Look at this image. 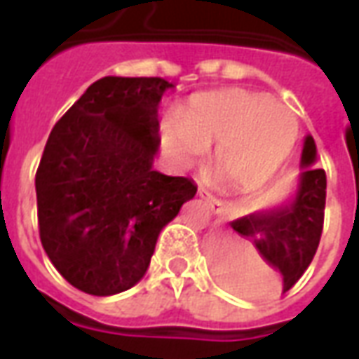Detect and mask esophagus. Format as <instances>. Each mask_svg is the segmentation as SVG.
Listing matches in <instances>:
<instances>
[{"label":"esophagus","instance_id":"obj_1","mask_svg":"<svg viewBox=\"0 0 359 359\" xmlns=\"http://www.w3.org/2000/svg\"><path fill=\"white\" fill-rule=\"evenodd\" d=\"M198 194H200V198H203L205 202L210 203V208L213 213H223V202H221V200H217V198H215L213 194H210L205 188L203 187L198 188Z\"/></svg>","mask_w":359,"mask_h":359}]
</instances>
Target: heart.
Listing matches in <instances>:
<instances>
[{
  "label": "heart",
  "mask_w": 359,
  "mask_h": 359,
  "mask_svg": "<svg viewBox=\"0 0 359 359\" xmlns=\"http://www.w3.org/2000/svg\"><path fill=\"white\" fill-rule=\"evenodd\" d=\"M296 140L294 111L246 90L198 97L165 134L169 151L184 165L200 161L205 148L215 143L211 169L233 190L265 184L288 159Z\"/></svg>",
  "instance_id": "heart-1"
}]
</instances>
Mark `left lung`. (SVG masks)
Wrapping results in <instances>:
<instances>
[{
    "instance_id": "obj_1",
    "label": "left lung",
    "mask_w": 359,
    "mask_h": 359,
    "mask_svg": "<svg viewBox=\"0 0 359 359\" xmlns=\"http://www.w3.org/2000/svg\"><path fill=\"white\" fill-rule=\"evenodd\" d=\"M313 161L316 142L311 136H306L300 163L304 171L292 200L271 210L254 211L229 223L246 244V250L223 246L215 254L219 277L233 290L250 292L256 288V280L248 269L250 265H246L248 252L259 256L265 264L280 273L283 292L290 290L309 267L323 233L327 196L325 171L313 169Z\"/></svg>"
}]
</instances>
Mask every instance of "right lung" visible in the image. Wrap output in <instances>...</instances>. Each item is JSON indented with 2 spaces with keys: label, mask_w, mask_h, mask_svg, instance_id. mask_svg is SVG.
<instances>
[{
  "label": "right lung",
  "mask_w": 359,
  "mask_h": 359,
  "mask_svg": "<svg viewBox=\"0 0 359 359\" xmlns=\"http://www.w3.org/2000/svg\"><path fill=\"white\" fill-rule=\"evenodd\" d=\"M171 82L105 76L59 118L36 171L40 241L74 288L111 296L148 271L157 236L196 194L154 171L157 107Z\"/></svg>",
  "instance_id": "right-lung-1"
}]
</instances>
